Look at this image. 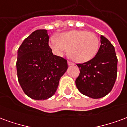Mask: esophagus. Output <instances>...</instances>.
Wrapping results in <instances>:
<instances>
[{"label":"esophagus","instance_id":"34e87169","mask_svg":"<svg viewBox=\"0 0 127 127\" xmlns=\"http://www.w3.org/2000/svg\"><path fill=\"white\" fill-rule=\"evenodd\" d=\"M68 64H69V66H71V65H74V63L71 62V61H68Z\"/></svg>","mask_w":127,"mask_h":127}]
</instances>
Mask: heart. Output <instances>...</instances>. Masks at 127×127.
<instances>
[{"mask_svg": "<svg viewBox=\"0 0 127 127\" xmlns=\"http://www.w3.org/2000/svg\"><path fill=\"white\" fill-rule=\"evenodd\" d=\"M50 47L56 55L62 56L69 49V56L77 63H84L95 57L99 47V40L95 34L86 31L63 32L58 39L50 40Z\"/></svg>", "mask_w": 127, "mask_h": 127, "instance_id": "obj_1", "label": "heart"}]
</instances>
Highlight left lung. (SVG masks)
Returning <instances> with one entry per match:
<instances>
[{
    "label": "left lung",
    "instance_id": "obj_1",
    "mask_svg": "<svg viewBox=\"0 0 127 127\" xmlns=\"http://www.w3.org/2000/svg\"><path fill=\"white\" fill-rule=\"evenodd\" d=\"M117 63L114 45L101 35V46L95 56L86 63L77 64L80 73L75 84L79 91L93 98L106 96L116 82Z\"/></svg>",
    "mask_w": 127,
    "mask_h": 127
}]
</instances>
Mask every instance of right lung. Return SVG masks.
<instances>
[{"mask_svg": "<svg viewBox=\"0 0 127 127\" xmlns=\"http://www.w3.org/2000/svg\"><path fill=\"white\" fill-rule=\"evenodd\" d=\"M47 31L39 29L24 39L18 50V82L24 93L34 100H45L55 94L67 61L53 54Z\"/></svg>", "mask_w": 127, "mask_h": 127, "instance_id": "obj_1", "label": "right lung"}]
</instances>
